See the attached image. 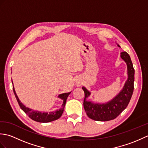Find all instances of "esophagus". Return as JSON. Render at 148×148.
I'll list each match as a JSON object with an SVG mask.
<instances>
[{
    "mask_svg": "<svg viewBox=\"0 0 148 148\" xmlns=\"http://www.w3.org/2000/svg\"><path fill=\"white\" fill-rule=\"evenodd\" d=\"M78 84H77V85H78Z\"/></svg>",
    "mask_w": 148,
    "mask_h": 148,
    "instance_id": "34e87169",
    "label": "esophagus"
}]
</instances>
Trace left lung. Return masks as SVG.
I'll list each match as a JSON object with an SVG mask.
<instances>
[{"label": "left lung", "mask_w": 148, "mask_h": 148, "mask_svg": "<svg viewBox=\"0 0 148 148\" xmlns=\"http://www.w3.org/2000/svg\"><path fill=\"white\" fill-rule=\"evenodd\" d=\"M118 46L119 47L118 45ZM121 57L127 63L128 77L121 92L115 98L105 104L93 103L86 101V98L90 95V93L84 87L82 88L84 92L83 102L84 110L88 116L93 120L106 121L115 119L126 109L131 99L134 88L135 71L130 56L126 51L121 53Z\"/></svg>", "instance_id": "obj_1"}]
</instances>
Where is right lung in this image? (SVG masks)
<instances>
[{
	"instance_id": "right-lung-1",
	"label": "right lung",
	"mask_w": 148,
	"mask_h": 148,
	"mask_svg": "<svg viewBox=\"0 0 148 148\" xmlns=\"http://www.w3.org/2000/svg\"><path fill=\"white\" fill-rule=\"evenodd\" d=\"M13 92L14 93V95L16 97V99L17 100L19 106H20V108L23 110V111L26 113V114L29 116L30 118L32 119V120L37 121V122H40V123L51 122V121L56 120V119H57L60 117L63 112H64L67 97L69 95V94L71 93V92L62 93L58 96L59 98L62 99L63 101H64V103H63L62 108L60 109H59L58 110H57V111H56L55 112H50L49 113L48 112L42 113L41 112H39V111H34V110L26 108V107L22 104L21 102L19 100L18 97L16 95V93L15 92L14 87H13Z\"/></svg>"
}]
</instances>
